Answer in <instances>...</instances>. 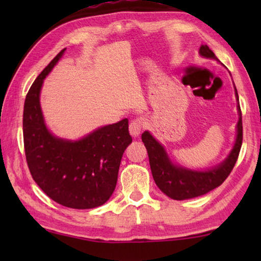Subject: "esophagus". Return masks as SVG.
<instances>
[{
	"label": "esophagus",
	"mask_w": 261,
	"mask_h": 261,
	"mask_svg": "<svg viewBox=\"0 0 261 261\" xmlns=\"http://www.w3.org/2000/svg\"><path fill=\"white\" fill-rule=\"evenodd\" d=\"M144 126V120L141 117H137L132 120L129 125V131L132 137H138L141 132V129Z\"/></svg>",
	"instance_id": "esophagus-1"
}]
</instances>
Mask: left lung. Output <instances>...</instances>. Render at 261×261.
Returning <instances> with one entry per match:
<instances>
[{
    "label": "left lung",
    "mask_w": 261,
    "mask_h": 261,
    "mask_svg": "<svg viewBox=\"0 0 261 261\" xmlns=\"http://www.w3.org/2000/svg\"><path fill=\"white\" fill-rule=\"evenodd\" d=\"M199 54L202 57H206V59H212L219 62L218 57L214 55V53L210 49V47L207 45L200 46ZM235 95L238 101L236 87ZM237 110L240 118H238L236 126L237 134L233 147L229 153V155L226 158V160L207 170H192L179 165H175L168 156L165 147L148 131H145L141 135V140H143L148 153L149 166H151L154 182L166 196L175 200L191 199V198L199 197L212 191V190L220 187L226 180L237 161L243 140L240 101L237 102Z\"/></svg>",
    "instance_id": "1"
}]
</instances>
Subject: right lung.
I'll return each mask as SVG.
<instances>
[{"label": "right lung", "instance_id": "1", "mask_svg": "<svg viewBox=\"0 0 261 261\" xmlns=\"http://www.w3.org/2000/svg\"><path fill=\"white\" fill-rule=\"evenodd\" d=\"M62 49L31 86L24 103L23 134L30 173L57 204L76 210L103 205L117 183L125 148L131 144L129 121L98 127L79 140L59 138L48 130L40 106L43 79L64 54Z\"/></svg>", "mask_w": 261, "mask_h": 261}]
</instances>
